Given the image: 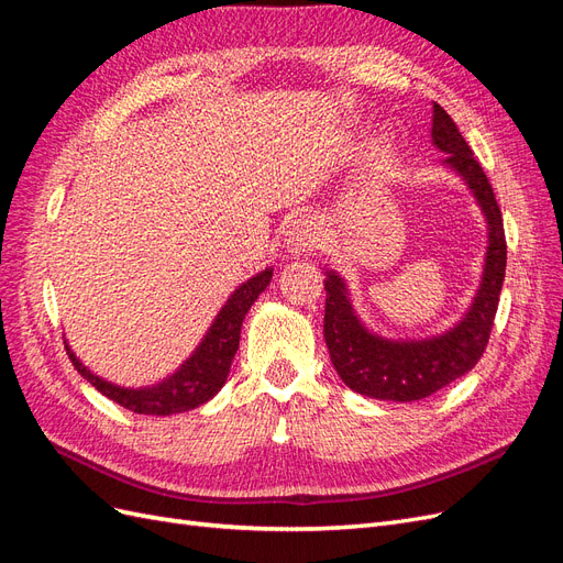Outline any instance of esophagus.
<instances>
[{"instance_id":"1","label":"esophagus","mask_w":563,"mask_h":563,"mask_svg":"<svg viewBox=\"0 0 563 563\" xmlns=\"http://www.w3.org/2000/svg\"><path fill=\"white\" fill-rule=\"evenodd\" d=\"M319 242H321V234H319V228L310 216L296 218L284 234V244H286L288 253H296V255L310 253V251L319 249Z\"/></svg>"}]
</instances>
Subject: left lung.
I'll return each mask as SVG.
<instances>
[{"label": "left lung", "mask_w": 563, "mask_h": 563, "mask_svg": "<svg viewBox=\"0 0 563 563\" xmlns=\"http://www.w3.org/2000/svg\"><path fill=\"white\" fill-rule=\"evenodd\" d=\"M432 112V145L446 155L441 164L465 180L486 218L484 272L467 312L449 331L430 338L395 340L366 329L352 308L345 279L335 269H327L323 338L331 362L350 389L371 399H424L472 371L488 345L505 282L507 244L496 195L449 112L437 103Z\"/></svg>", "instance_id": "1"}]
</instances>
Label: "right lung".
I'll return each instance as SVG.
<instances>
[{
	"mask_svg": "<svg viewBox=\"0 0 563 563\" xmlns=\"http://www.w3.org/2000/svg\"><path fill=\"white\" fill-rule=\"evenodd\" d=\"M269 279L272 267H265L255 277L246 279L240 288H234V294L220 308L197 350L187 356L180 368H176L172 376H166L157 385L122 387L108 383L106 378L96 376V373L84 366L77 360V354L70 350V345L65 343L67 356H70L79 376L87 378L100 395H106L108 399L129 408L133 413L174 416L192 411V408L213 399L220 387L225 385L234 354L240 350L244 317L251 310V305L269 286Z\"/></svg>",
	"mask_w": 563,
	"mask_h": 563,
	"instance_id": "right-lung-1",
	"label": "right lung"
}]
</instances>
